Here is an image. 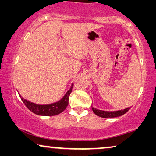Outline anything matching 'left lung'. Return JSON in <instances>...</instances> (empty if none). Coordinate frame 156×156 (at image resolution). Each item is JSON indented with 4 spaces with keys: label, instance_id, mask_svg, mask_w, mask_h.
I'll return each mask as SVG.
<instances>
[{
    "label": "left lung",
    "instance_id": "8db88e82",
    "mask_svg": "<svg viewBox=\"0 0 156 156\" xmlns=\"http://www.w3.org/2000/svg\"><path fill=\"white\" fill-rule=\"evenodd\" d=\"M130 108L131 107H127V108L122 109V110L109 112L100 110V109H97L96 108H94V107H92V109H93V112L95 113L96 115L99 116V117L102 118H114L119 117V116H122L123 115H124L126 112H127L130 109Z\"/></svg>",
    "mask_w": 156,
    "mask_h": 156
}]
</instances>
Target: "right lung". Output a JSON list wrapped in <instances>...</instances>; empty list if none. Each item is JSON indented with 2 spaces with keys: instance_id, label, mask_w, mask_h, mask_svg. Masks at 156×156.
<instances>
[{
  "instance_id": "obj_1",
  "label": "right lung",
  "mask_w": 156,
  "mask_h": 156,
  "mask_svg": "<svg viewBox=\"0 0 156 156\" xmlns=\"http://www.w3.org/2000/svg\"><path fill=\"white\" fill-rule=\"evenodd\" d=\"M73 86V84H72L69 90L67 91L65 95L58 102L48 105L35 104V103L31 102L30 101L24 99L20 95V94H19V95L22 101L25 105V106L32 112L36 114L37 115L41 116H54L59 115V114L62 112L63 111H64L65 109L66 108L68 105H69V96L72 91Z\"/></svg>"
}]
</instances>
